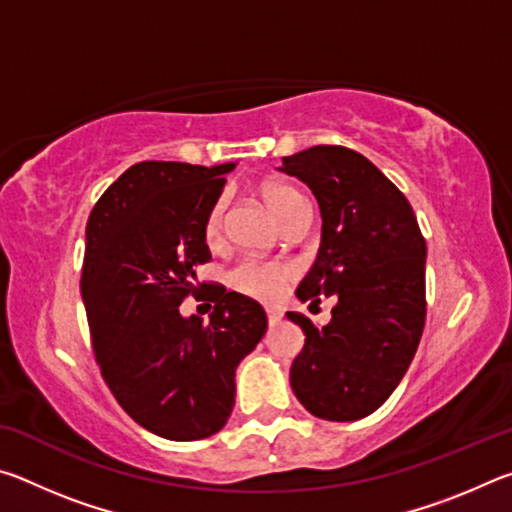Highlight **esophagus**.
Wrapping results in <instances>:
<instances>
[{
  "label": "esophagus",
  "mask_w": 512,
  "mask_h": 512,
  "mask_svg": "<svg viewBox=\"0 0 512 512\" xmlns=\"http://www.w3.org/2000/svg\"><path fill=\"white\" fill-rule=\"evenodd\" d=\"M266 318H268V325H275L282 320V314L275 307H266Z\"/></svg>",
  "instance_id": "esophagus-1"
}]
</instances>
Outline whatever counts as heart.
<instances>
[{"instance_id": "b5f03b06", "label": "heart", "mask_w": 512, "mask_h": 512, "mask_svg": "<svg viewBox=\"0 0 512 512\" xmlns=\"http://www.w3.org/2000/svg\"><path fill=\"white\" fill-rule=\"evenodd\" d=\"M264 203L268 210L273 212L277 221L287 214H291L296 207L307 205L305 198L300 192L289 187V185H268L264 187ZM223 221H225V201H216L214 207L207 214L205 225H203V237L207 246H219L223 241ZM293 266L287 262H268V259H244V262L237 264L230 273V284L237 291L246 293L250 298L257 300H275L280 296L284 284H287L293 277Z\"/></svg>"}]
</instances>
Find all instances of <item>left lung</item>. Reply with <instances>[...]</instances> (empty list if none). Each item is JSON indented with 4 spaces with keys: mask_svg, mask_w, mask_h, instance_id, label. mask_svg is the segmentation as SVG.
<instances>
[{
    "mask_svg": "<svg viewBox=\"0 0 512 512\" xmlns=\"http://www.w3.org/2000/svg\"><path fill=\"white\" fill-rule=\"evenodd\" d=\"M280 171L311 189L323 219L316 262L296 298H336L323 327L287 311L305 332L291 388L316 418H366L391 397L418 350L427 244L406 196L357 151L311 146L282 158Z\"/></svg>",
    "mask_w": 512,
    "mask_h": 512,
    "instance_id": "8db88e82",
    "label": "left lung"
}]
</instances>
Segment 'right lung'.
Returning <instances> with one entry per match:
<instances>
[{
  "mask_svg": "<svg viewBox=\"0 0 512 512\" xmlns=\"http://www.w3.org/2000/svg\"><path fill=\"white\" fill-rule=\"evenodd\" d=\"M235 162L133 164L94 205L81 296L94 357L121 409L167 440H201L228 422L235 370L266 332L257 300L203 284L210 323L180 314L210 259L203 225Z\"/></svg>",
  "mask_w": 512,
  "mask_h": 512,
  "instance_id": "right-lung-1",
  "label": "right lung"
}]
</instances>
